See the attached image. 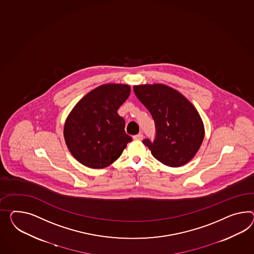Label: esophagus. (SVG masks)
Masks as SVG:
<instances>
[{
    "label": "esophagus",
    "mask_w": 254,
    "mask_h": 254,
    "mask_svg": "<svg viewBox=\"0 0 254 254\" xmlns=\"http://www.w3.org/2000/svg\"><path fill=\"white\" fill-rule=\"evenodd\" d=\"M143 133H138V134L133 136V139H134V140H143Z\"/></svg>",
    "instance_id": "obj_1"
}]
</instances>
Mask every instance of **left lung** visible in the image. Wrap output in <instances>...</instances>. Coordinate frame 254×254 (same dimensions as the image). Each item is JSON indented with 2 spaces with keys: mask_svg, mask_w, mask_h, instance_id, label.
<instances>
[{
  "mask_svg": "<svg viewBox=\"0 0 254 254\" xmlns=\"http://www.w3.org/2000/svg\"><path fill=\"white\" fill-rule=\"evenodd\" d=\"M133 91L155 121L154 142L143 141L153 156L171 168L190 161L204 138V125L193 104L182 93L164 84L133 85Z\"/></svg>",
  "mask_w": 254,
  "mask_h": 254,
  "instance_id": "8db88e82",
  "label": "left lung"
}]
</instances>
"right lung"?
<instances>
[{"label": "right lung", "instance_id": "obj_1", "mask_svg": "<svg viewBox=\"0 0 254 254\" xmlns=\"http://www.w3.org/2000/svg\"><path fill=\"white\" fill-rule=\"evenodd\" d=\"M130 86L105 84L87 93L67 116L64 127L66 145L72 156L87 168L104 169L123 154L131 137L119 108L129 98Z\"/></svg>", "mask_w": 254, "mask_h": 254}]
</instances>
